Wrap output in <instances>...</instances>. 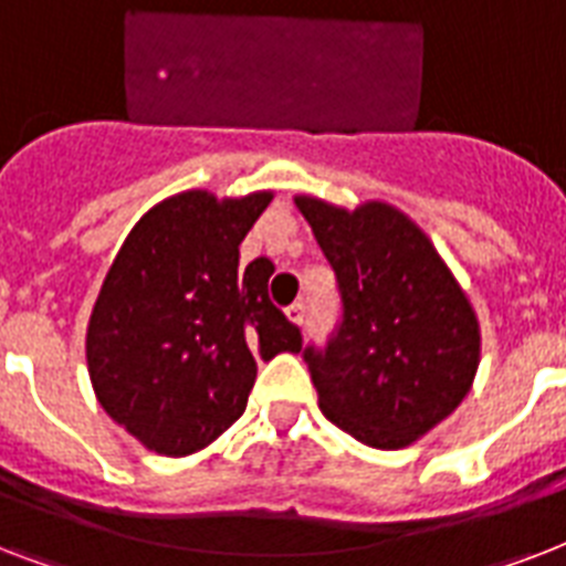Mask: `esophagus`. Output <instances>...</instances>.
<instances>
[{
    "label": "esophagus",
    "mask_w": 566,
    "mask_h": 566,
    "mask_svg": "<svg viewBox=\"0 0 566 566\" xmlns=\"http://www.w3.org/2000/svg\"><path fill=\"white\" fill-rule=\"evenodd\" d=\"M284 314H287V319H291L293 326H302V323H305V305H302V302H293V305H287V308H284Z\"/></svg>",
    "instance_id": "34e87169"
}]
</instances>
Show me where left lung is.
Returning <instances> with one entry per match:
<instances>
[{
    "label": "left lung",
    "instance_id": "8db88e82",
    "mask_svg": "<svg viewBox=\"0 0 566 566\" xmlns=\"http://www.w3.org/2000/svg\"><path fill=\"white\" fill-rule=\"evenodd\" d=\"M335 266L344 323L323 353L305 349L319 411L373 449H405L473 387L482 332L464 287L429 234L387 202L355 211L293 196Z\"/></svg>",
    "mask_w": 566,
    "mask_h": 566
}]
</instances>
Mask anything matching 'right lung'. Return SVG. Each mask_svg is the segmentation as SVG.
Returning <instances> with one entry per match:
<instances>
[{
	"label": "right lung",
	"instance_id": "obj_1",
	"mask_svg": "<svg viewBox=\"0 0 566 566\" xmlns=\"http://www.w3.org/2000/svg\"><path fill=\"white\" fill-rule=\"evenodd\" d=\"M273 190H185L135 222L93 302L87 373L111 420L170 458L193 455L247 411L258 358L300 353L266 296L273 264L240 270V243Z\"/></svg>",
	"mask_w": 566,
	"mask_h": 566
}]
</instances>
